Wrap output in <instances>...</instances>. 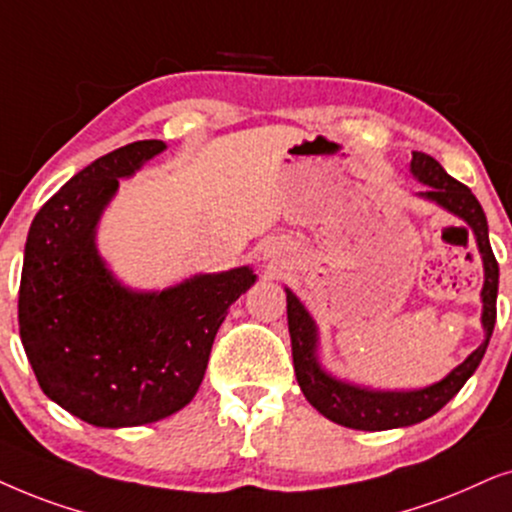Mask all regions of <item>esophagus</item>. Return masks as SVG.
Returning <instances> with one entry per match:
<instances>
[{"label":"esophagus","instance_id":"34e87169","mask_svg":"<svg viewBox=\"0 0 512 512\" xmlns=\"http://www.w3.org/2000/svg\"><path fill=\"white\" fill-rule=\"evenodd\" d=\"M262 260L269 262L274 269H285V264H290V248L283 241L271 238L262 245Z\"/></svg>","mask_w":512,"mask_h":512}]
</instances>
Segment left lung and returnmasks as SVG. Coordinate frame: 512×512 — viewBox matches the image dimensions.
I'll use <instances>...</instances> for the list:
<instances>
[{
  "label": "left lung",
  "instance_id": "obj_1",
  "mask_svg": "<svg viewBox=\"0 0 512 512\" xmlns=\"http://www.w3.org/2000/svg\"><path fill=\"white\" fill-rule=\"evenodd\" d=\"M410 173L421 185L424 192L417 196L431 201L447 213L459 217L470 227L475 236V245L482 257V269H485V283H482V330L485 339L470 356L456 365L447 377L435 381L431 386L412 388V391H381L353 384V381L339 379L330 374L318 358V325L309 309L299 302V297L290 288L288 295V330L292 342V365H295L297 384L302 388L304 398L316 407V410L335 421L339 426L356 428V431H388V428L414 426L419 421L433 417L440 412L461 386L473 377L478 370L482 356H485L489 339H492L496 323V295H499V264L489 245V227L485 210L473 192L461 182H456L447 170L440 166L433 156L412 152Z\"/></svg>",
  "mask_w": 512,
  "mask_h": 512
}]
</instances>
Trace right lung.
I'll return each mask as SVG.
<instances>
[{
  "label": "right lung",
  "instance_id": "1",
  "mask_svg": "<svg viewBox=\"0 0 512 512\" xmlns=\"http://www.w3.org/2000/svg\"><path fill=\"white\" fill-rule=\"evenodd\" d=\"M166 142L119 147L60 187L34 215L18 292L20 342L53 403L100 428L154 424L192 403L250 267L133 290L98 250L100 217Z\"/></svg>",
  "mask_w": 512,
  "mask_h": 512
}]
</instances>
